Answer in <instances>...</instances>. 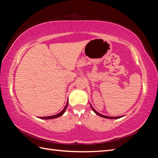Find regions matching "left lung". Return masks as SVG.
Listing matches in <instances>:
<instances>
[{"label":"left lung","mask_w":158,"mask_h":158,"mask_svg":"<svg viewBox=\"0 0 158 158\" xmlns=\"http://www.w3.org/2000/svg\"><path fill=\"white\" fill-rule=\"evenodd\" d=\"M91 106V105H90ZM91 108L93 109V110L94 111V112L95 113L97 114V115H98V116H101V117H103V118H111V119H116V118H121V116H117V117H111V116H104V115H102V114H100V113H98V111H96L94 109H93V106H91Z\"/></svg>","instance_id":"1"}]
</instances>
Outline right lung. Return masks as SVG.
I'll return each mask as SVG.
<instances>
[{
	"label": "right lung",
	"instance_id": "obj_1",
	"mask_svg": "<svg viewBox=\"0 0 158 158\" xmlns=\"http://www.w3.org/2000/svg\"><path fill=\"white\" fill-rule=\"evenodd\" d=\"M68 102L67 103V105H65V108L63 109V110L62 111H61V112H60L59 114H56V115H54V116H47V117H40V118H41V119H52V118H56L60 117V116H62V115L64 114V112L65 111V109H66V108H67V106H68Z\"/></svg>",
	"mask_w": 158,
	"mask_h": 158
}]
</instances>
